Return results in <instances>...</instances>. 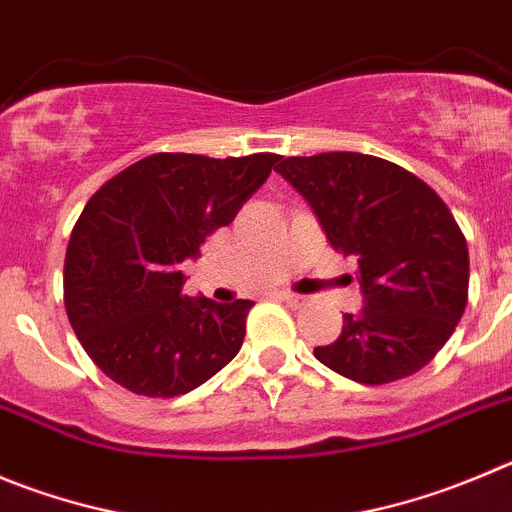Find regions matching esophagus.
<instances>
[{
  "mask_svg": "<svg viewBox=\"0 0 512 512\" xmlns=\"http://www.w3.org/2000/svg\"><path fill=\"white\" fill-rule=\"evenodd\" d=\"M275 298L283 300V303H288V305H293V308H300V305H305V298H303V295L285 293V290H280V293H275Z\"/></svg>",
  "mask_w": 512,
  "mask_h": 512,
  "instance_id": "34e87169",
  "label": "esophagus"
}]
</instances>
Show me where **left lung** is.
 <instances>
[{
	"label": "left lung",
	"mask_w": 512,
	"mask_h": 512,
	"mask_svg": "<svg viewBox=\"0 0 512 512\" xmlns=\"http://www.w3.org/2000/svg\"><path fill=\"white\" fill-rule=\"evenodd\" d=\"M315 212L333 250L356 257L364 310L315 358L358 384H391L437 356L467 305L470 255L437 191L391 161L353 151L275 166Z\"/></svg>",
	"instance_id": "left-lung-1"
}]
</instances>
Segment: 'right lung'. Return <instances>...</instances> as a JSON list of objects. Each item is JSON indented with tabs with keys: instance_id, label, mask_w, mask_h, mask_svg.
I'll list each match as a JSON object with an SVG mask.
<instances>
[{
	"instance_id": "obj_1",
	"label": "right lung",
	"mask_w": 512,
	"mask_h": 512,
	"mask_svg": "<svg viewBox=\"0 0 512 512\" xmlns=\"http://www.w3.org/2000/svg\"><path fill=\"white\" fill-rule=\"evenodd\" d=\"M278 154H154L105 181L75 222L65 310L85 353L133 394L171 399L237 356L252 300L181 293V262L227 227Z\"/></svg>"
}]
</instances>
